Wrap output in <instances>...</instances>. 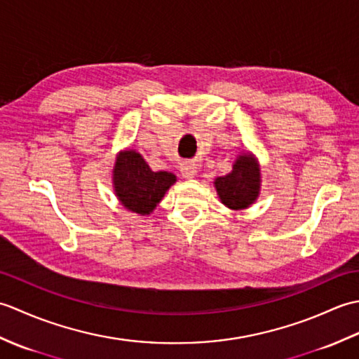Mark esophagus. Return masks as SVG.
I'll list each match as a JSON object with an SVG mask.
<instances>
[{
  "instance_id": "1",
  "label": "esophagus",
  "mask_w": 359,
  "mask_h": 359,
  "mask_svg": "<svg viewBox=\"0 0 359 359\" xmlns=\"http://www.w3.org/2000/svg\"><path fill=\"white\" fill-rule=\"evenodd\" d=\"M180 172L184 177L191 179L197 174V165L194 162H191V160H187V162L180 163Z\"/></svg>"
}]
</instances>
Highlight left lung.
Listing matches in <instances>:
<instances>
[{"mask_svg": "<svg viewBox=\"0 0 359 359\" xmlns=\"http://www.w3.org/2000/svg\"><path fill=\"white\" fill-rule=\"evenodd\" d=\"M257 165L250 156H239L233 165V171L224 177H217L215 185L222 203L228 208H247L256 201L259 194Z\"/></svg>", "mask_w": 359, "mask_h": 359, "instance_id": "left-lung-1", "label": "left lung"}]
</instances>
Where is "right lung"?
Listing matches in <instances>:
<instances>
[{
	"label": "right lung",
	"instance_id": "1",
	"mask_svg": "<svg viewBox=\"0 0 359 359\" xmlns=\"http://www.w3.org/2000/svg\"><path fill=\"white\" fill-rule=\"evenodd\" d=\"M174 182V174L154 172L144 158L133 149L121 152L114 168L116 194L128 210L139 215H149Z\"/></svg>",
	"mask_w": 359,
	"mask_h": 359
}]
</instances>
